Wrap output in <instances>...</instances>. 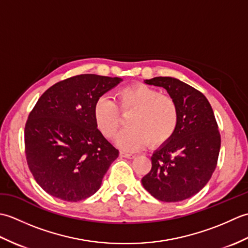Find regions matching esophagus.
I'll list each match as a JSON object with an SVG mask.
<instances>
[{"label": "esophagus", "mask_w": 248, "mask_h": 248, "mask_svg": "<svg viewBox=\"0 0 248 248\" xmlns=\"http://www.w3.org/2000/svg\"><path fill=\"white\" fill-rule=\"evenodd\" d=\"M120 156H123V157H127V159H133V157H134L135 155H132V154H129V152L120 151Z\"/></svg>", "instance_id": "1"}]
</instances>
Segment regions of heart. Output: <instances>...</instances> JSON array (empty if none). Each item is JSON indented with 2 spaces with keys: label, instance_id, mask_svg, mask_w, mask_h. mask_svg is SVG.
I'll use <instances>...</instances> for the list:
<instances>
[{
  "label": "heart",
  "instance_id": "obj_1",
  "mask_svg": "<svg viewBox=\"0 0 248 248\" xmlns=\"http://www.w3.org/2000/svg\"><path fill=\"white\" fill-rule=\"evenodd\" d=\"M120 114H130L127 119L129 128L117 139L120 148L128 151L144 148L149 141L152 146L166 143L176 132L179 123L175 99L146 84L119 89L115 101L108 96L97 99L93 105V119L104 138H115L120 127Z\"/></svg>",
  "mask_w": 248,
  "mask_h": 248
}]
</instances>
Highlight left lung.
Returning a JSON list of instances; mask_svg holds the SVG:
<instances>
[{
  "instance_id": "left-lung-1",
  "label": "left lung",
  "mask_w": 248,
  "mask_h": 248,
  "mask_svg": "<svg viewBox=\"0 0 248 248\" xmlns=\"http://www.w3.org/2000/svg\"><path fill=\"white\" fill-rule=\"evenodd\" d=\"M145 83L164 87L175 99L179 123L171 139L152 155L151 170L141 183L161 202H181L197 194L217 168L218 125L211 104L196 88L168 77H156Z\"/></svg>"
}]
</instances>
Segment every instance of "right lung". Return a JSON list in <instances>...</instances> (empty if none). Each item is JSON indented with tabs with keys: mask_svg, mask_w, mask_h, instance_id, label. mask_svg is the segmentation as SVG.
Listing matches in <instances>:
<instances>
[{
	"mask_svg": "<svg viewBox=\"0 0 248 248\" xmlns=\"http://www.w3.org/2000/svg\"><path fill=\"white\" fill-rule=\"evenodd\" d=\"M123 78L78 75L54 84L31 110L24 129L26 162L43 189L66 202L96 193L118 149L97 129L93 105Z\"/></svg>",
	"mask_w": 248,
	"mask_h": 248,
	"instance_id": "add662e5",
	"label": "right lung"
}]
</instances>
